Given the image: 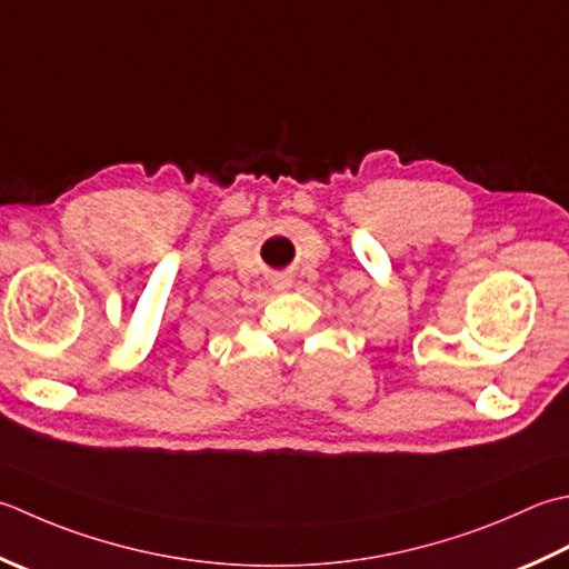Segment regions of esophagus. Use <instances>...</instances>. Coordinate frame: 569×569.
Instances as JSON below:
<instances>
[{
	"label": "esophagus",
	"mask_w": 569,
	"mask_h": 569,
	"mask_svg": "<svg viewBox=\"0 0 569 569\" xmlns=\"http://www.w3.org/2000/svg\"><path fill=\"white\" fill-rule=\"evenodd\" d=\"M278 288H281V291H283V288H286V281H281V283H278Z\"/></svg>",
	"instance_id": "obj_1"
}]
</instances>
